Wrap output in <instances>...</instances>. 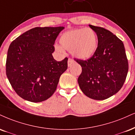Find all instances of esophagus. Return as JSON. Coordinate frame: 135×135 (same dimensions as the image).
Segmentation results:
<instances>
[{
  "instance_id": "1",
  "label": "esophagus",
  "mask_w": 135,
  "mask_h": 135,
  "mask_svg": "<svg viewBox=\"0 0 135 135\" xmlns=\"http://www.w3.org/2000/svg\"><path fill=\"white\" fill-rule=\"evenodd\" d=\"M74 62L75 61L74 60L72 59V58H69V60H68V66H70L72 64H74Z\"/></svg>"
}]
</instances>
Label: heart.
I'll return each mask as SVG.
<instances>
[{
    "instance_id": "1",
    "label": "heart",
    "mask_w": 135,
    "mask_h": 135,
    "mask_svg": "<svg viewBox=\"0 0 135 135\" xmlns=\"http://www.w3.org/2000/svg\"><path fill=\"white\" fill-rule=\"evenodd\" d=\"M60 43L55 45V50L64 53V49L71 51L72 55L81 59L91 57L96 51L97 36L94 30L89 27L75 29L62 34Z\"/></svg>"
}]
</instances>
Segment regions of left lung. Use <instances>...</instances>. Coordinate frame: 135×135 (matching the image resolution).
<instances>
[{
	"label": "left lung",
	"mask_w": 135,
	"mask_h": 135,
	"mask_svg": "<svg viewBox=\"0 0 135 135\" xmlns=\"http://www.w3.org/2000/svg\"><path fill=\"white\" fill-rule=\"evenodd\" d=\"M96 32L98 46L86 60L74 58L82 66L78 83L83 93L95 100H104L123 87L128 72V61L123 41L109 31L89 25Z\"/></svg>",
	"instance_id": "1"
}]
</instances>
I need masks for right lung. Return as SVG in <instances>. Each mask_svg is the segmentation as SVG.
<instances>
[{"label":"right lung","instance_id":"1","mask_svg":"<svg viewBox=\"0 0 135 135\" xmlns=\"http://www.w3.org/2000/svg\"><path fill=\"white\" fill-rule=\"evenodd\" d=\"M64 27H36L11 43L6 60V75L21 98L39 103L56 90L61 75L67 69L68 58L57 61L52 53L55 40Z\"/></svg>","mask_w":135,"mask_h":135}]
</instances>
